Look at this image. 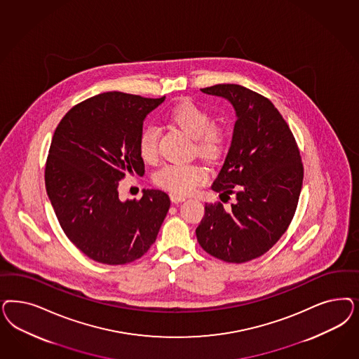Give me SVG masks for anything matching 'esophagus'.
<instances>
[{
	"mask_svg": "<svg viewBox=\"0 0 359 359\" xmlns=\"http://www.w3.org/2000/svg\"><path fill=\"white\" fill-rule=\"evenodd\" d=\"M170 199L173 203H181L185 201V197H181V196H177V194H170Z\"/></svg>",
	"mask_w": 359,
	"mask_h": 359,
	"instance_id": "34e87169",
	"label": "esophagus"
}]
</instances>
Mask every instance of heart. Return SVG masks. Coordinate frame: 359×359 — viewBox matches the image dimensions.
Returning <instances> with one entry per match:
<instances>
[{
	"label": "heart",
	"mask_w": 359,
	"mask_h": 359,
	"mask_svg": "<svg viewBox=\"0 0 359 359\" xmlns=\"http://www.w3.org/2000/svg\"><path fill=\"white\" fill-rule=\"evenodd\" d=\"M170 121L181 128L191 139L196 140L198 153L206 157H214L223 145V132L212 126V117L206 109L185 100L175 105L169 112ZM139 151L144 161H154L158 156V128L147 126L139 137ZM208 172L198 163H165L156 173L154 182L173 194H189L197 186L205 182Z\"/></svg>",
	"instance_id": "heart-1"
}]
</instances>
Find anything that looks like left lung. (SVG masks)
<instances>
[{"label":"left lung","instance_id":"1","mask_svg":"<svg viewBox=\"0 0 359 359\" xmlns=\"http://www.w3.org/2000/svg\"><path fill=\"white\" fill-rule=\"evenodd\" d=\"M202 93L226 99L236 121L231 145L211 189L235 203H206L196 230L208 254L227 263L256 259L287 231L300 197L304 168L287 121L266 97L239 84Z\"/></svg>","mask_w":359,"mask_h":359}]
</instances>
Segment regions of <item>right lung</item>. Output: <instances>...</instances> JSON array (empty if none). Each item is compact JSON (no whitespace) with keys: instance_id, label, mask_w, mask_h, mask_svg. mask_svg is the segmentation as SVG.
I'll list each match as a JSON object with an SVG mask.
<instances>
[{"instance_id":"1","label":"right lung","mask_w":359,"mask_h":359,"mask_svg":"<svg viewBox=\"0 0 359 359\" xmlns=\"http://www.w3.org/2000/svg\"><path fill=\"white\" fill-rule=\"evenodd\" d=\"M160 99L104 93L72 107L54 132L45 182L62 230L95 262L118 266L141 257L160 231L170 198L144 189L140 201L118 198V181L144 174L139 137Z\"/></svg>"}]
</instances>
